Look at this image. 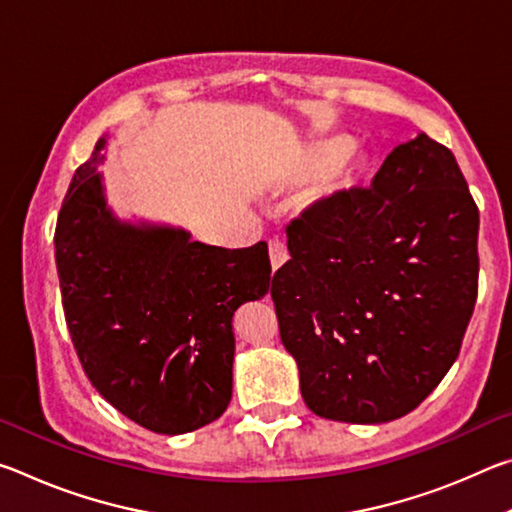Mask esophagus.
Here are the masks:
<instances>
[{
  "label": "esophagus",
  "mask_w": 512,
  "mask_h": 512,
  "mask_svg": "<svg viewBox=\"0 0 512 512\" xmlns=\"http://www.w3.org/2000/svg\"><path fill=\"white\" fill-rule=\"evenodd\" d=\"M268 255H271V266L275 271V268H280L289 259L287 244H284L282 239H271L268 241Z\"/></svg>",
  "instance_id": "obj_1"
}]
</instances>
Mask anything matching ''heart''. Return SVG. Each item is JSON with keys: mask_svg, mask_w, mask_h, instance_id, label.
Instances as JSON below:
<instances>
[{"mask_svg": "<svg viewBox=\"0 0 512 512\" xmlns=\"http://www.w3.org/2000/svg\"><path fill=\"white\" fill-rule=\"evenodd\" d=\"M348 151H350V142L348 140H339V137H334V140L320 142L316 146L314 155H311V167H327V164H332V162H336L339 158H343V155L348 153Z\"/></svg>", "mask_w": 512, "mask_h": 512, "instance_id": "1", "label": "heart"}]
</instances>
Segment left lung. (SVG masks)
Returning a JSON list of instances; mask_svg holds the SVG:
<instances>
[{
  "label": "left lung",
  "mask_w": 512,
  "mask_h": 512,
  "mask_svg": "<svg viewBox=\"0 0 512 512\" xmlns=\"http://www.w3.org/2000/svg\"><path fill=\"white\" fill-rule=\"evenodd\" d=\"M287 235L271 298L305 404L352 424L413 411L456 361L479 293V207L454 153L420 133Z\"/></svg>",
  "instance_id": "8db88e82"
}]
</instances>
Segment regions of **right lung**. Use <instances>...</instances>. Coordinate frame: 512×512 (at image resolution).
<instances>
[{"label":"right lung","mask_w":512,"mask_h":512,"mask_svg":"<svg viewBox=\"0 0 512 512\" xmlns=\"http://www.w3.org/2000/svg\"><path fill=\"white\" fill-rule=\"evenodd\" d=\"M76 169L56 223L65 320L85 375L140 427L176 436L232 400V316L271 289L266 241L205 246L189 232L117 221L97 164Z\"/></svg>","instance_id":"1"}]
</instances>
